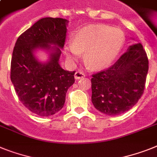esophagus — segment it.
Segmentation results:
<instances>
[{
  "label": "esophagus",
  "mask_w": 157,
  "mask_h": 157,
  "mask_svg": "<svg viewBox=\"0 0 157 157\" xmlns=\"http://www.w3.org/2000/svg\"><path fill=\"white\" fill-rule=\"evenodd\" d=\"M74 76H75V79H76V80H79V79L85 77V73H84L82 71H77V72H75Z\"/></svg>",
  "instance_id": "esophagus-1"
}]
</instances>
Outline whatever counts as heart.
I'll use <instances>...</instances> for the list:
<instances>
[{
	"label": "heart",
	"instance_id": "b5f03b06",
	"mask_svg": "<svg viewBox=\"0 0 157 157\" xmlns=\"http://www.w3.org/2000/svg\"><path fill=\"white\" fill-rule=\"evenodd\" d=\"M124 43L120 29L103 25H92L79 29L72 41L64 44L67 59L75 61L84 52V61L90 69L109 66L119 55Z\"/></svg>",
	"mask_w": 157,
	"mask_h": 157
}]
</instances>
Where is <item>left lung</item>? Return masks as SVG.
Instances as JSON below:
<instances>
[{"instance_id":"1","label":"left lung","mask_w":157,"mask_h":157,"mask_svg":"<svg viewBox=\"0 0 157 157\" xmlns=\"http://www.w3.org/2000/svg\"><path fill=\"white\" fill-rule=\"evenodd\" d=\"M148 71V57L142 44L130 45L113 66L93 75L94 107L108 116L128 111L143 94Z\"/></svg>"}]
</instances>
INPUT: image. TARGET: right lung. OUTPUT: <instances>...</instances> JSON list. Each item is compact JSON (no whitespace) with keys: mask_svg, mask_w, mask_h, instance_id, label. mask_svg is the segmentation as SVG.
Here are the masks:
<instances>
[{"mask_svg":"<svg viewBox=\"0 0 157 157\" xmlns=\"http://www.w3.org/2000/svg\"><path fill=\"white\" fill-rule=\"evenodd\" d=\"M68 24L63 18H41L18 37L13 48L10 78L16 93L25 107L40 117L61 110L75 82V71L64 70L59 64ZM39 50L48 52L46 62L35 55Z\"/></svg>","mask_w":157,"mask_h":157,"instance_id":"1","label":"right lung"}]
</instances>
